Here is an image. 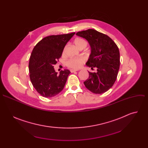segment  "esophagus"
I'll return each mask as SVG.
<instances>
[{
    "mask_svg": "<svg viewBox=\"0 0 148 148\" xmlns=\"http://www.w3.org/2000/svg\"><path fill=\"white\" fill-rule=\"evenodd\" d=\"M78 70H73V69H71V70H70V71H71V73H74V72H75V71H77Z\"/></svg>",
    "mask_w": 148,
    "mask_h": 148,
    "instance_id": "1",
    "label": "esophagus"
}]
</instances>
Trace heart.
Wrapping results in <instances>:
<instances>
[{
  "label": "heart",
  "mask_w": 148,
  "mask_h": 148,
  "mask_svg": "<svg viewBox=\"0 0 148 148\" xmlns=\"http://www.w3.org/2000/svg\"><path fill=\"white\" fill-rule=\"evenodd\" d=\"M74 45L78 49L82 47H86L87 46V42L84 39L78 38L74 40ZM83 62L84 59L82 58H71L66 62V65L72 69H79L81 67Z\"/></svg>",
  "instance_id": "heart-1"
}]
</instances>
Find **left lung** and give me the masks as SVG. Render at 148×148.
<instances>
[{"label":"left lung","instance_id":"left-lung-1","mask_svg":"<svg viewBox=\"0 0 148 148\" xmlns=\"http://www.w3.org/2000/svg\"><path fill=\"white\" fill-rule=\"evenodd\" d=\"M76 35L85 38L91 48V53L86 63L96 73H89L84 82L91 92L100 94L107 92L116 81L120 65V54L118 46L107 35L94 29L79 32Z\"/></svg>","mask_w":148,"mask_h":148}]
</instances>
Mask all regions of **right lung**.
<instances>
[{
    "mask_svg": "<svg viewBox=\"0 0 148 148\" xmlns=\"http://www.w3.org/2000/svg\"><path fill=\"white\" fill-rule=\"evenodd\" d=\"M75 33L53 35L42 39L34 47L29 61L30 78L36 90L46 98H51L64 89L69 70L55 71L54 65Z\"/></svg>",
    "mask_w": 148,
    "mask_h": 148,
    "instance_id": "1",
    "label": "right lung"
}]
</instances>
